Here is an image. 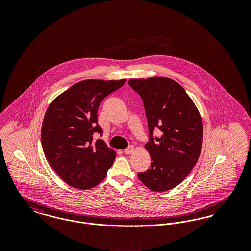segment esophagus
I'll use <instances>...</instances> for the list:
<instances>
[{
	"label": "esophagus",
	"mask_w": 251,
	"mask_h": 251,
	"mask_svg": "<svg viewBox=\"0 0 251 251\" xmlns=\"http://www.w3.org/2000/svg\"><path fill=\"white\" fill-rule=\"evenodd\" d=\"M133 150H134V148H133L132 146H130L129 148H127V149L124 150V152H125L126 154H131V152L133 151Z\"/></svg>",
	"instance_id": "34e87169"
}]
</instances>
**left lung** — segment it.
Here are the masks:
<instances>
[{
  "mask_svg": "<svg viewBox=\"0 0 251 251\" xmlns=\"http://www.w3.org/2000/svg\"><path fill=\"white\" fill-rule=\"evenodd\" d=\"M128 83L143 100L149 128L145 148L151 167L137 176L152 191L170 190L198 162L203 139L201 115L183 87L169 78L131 79ZM154 129L160 131V138L153 135Z\"/></svg>",
  "mask_w": 251,
  "mask_h": 251,
  "instance_id": "left-lung-1",
  "label": "left lung"
}]
</instances>
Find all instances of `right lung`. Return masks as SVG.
I'll return each instance as SVG.
<instances>
[{
    "mask_svg": "<svg viewBox=\"0 0 251 251\" xmlns=\"http://www.w3.org/2000/svg\"><path fill=\"white\" fill-rule=\"evenodd\" d=\"M126 80H85L73 84L49 106L41 129V143L50 167L66 183L89 189L106 177L116 151L102 139L97 112L109 94Z\"/></svg>",
    "mask_w": 251,
    "mask_h": 251,
    "instance_id": "add662e5",
    "label": "right lung"
}]
</instances>
